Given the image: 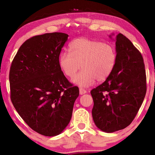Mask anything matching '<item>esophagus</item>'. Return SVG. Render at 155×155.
I'll return each instance as SVG.
<instances>
[{"mask_svg":"<svg viewBox=\"0 0 155 155\" xmlns=\"http://www.w3.org/2000/svg\"><path fill=\"white\" fill-rule=\"evenodd\" d=\"M79 91H80V94H81V95H82V94H85L86 92H87V91H86L85 89H83V88H80L79 89Z\"/></svg>","mask_w":155,"mask_h":155,"instance_id":"obj_1","label":"esophagus"}]
</instances>
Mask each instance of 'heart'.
Here are the masks:
<instances>
[{
	"instance_id": "heart-1",
	"label": "heart",
	"mask_w": 155,
	"mask_h": 155,
	"mask_svg": "<svg viewBox=\"0 0 155 155\" xmlns=\"http://www.w3.org/2000/svg\"><path fill=\"white\" fill-rule=\"evenodd\" d=\"M70 53L60 54V68L68 77L73 78L82 67L83 70L73 81L81 87L105 81L111 74L117 60V52L113 44L87 38H78L69 44Z\"/></svg>"
}]
</instances>
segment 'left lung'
<instances>
[{
    "label": "left lung",
    "mask_w": 155,
    "mask_h": 155,
    "mask_svg": "<svg viewBox=\"0 0 155 155\" xmlns=\"http://www.w3.org/2000/svg\"><path fill=\"white\" fill-rule=\"evenodd\" d=\"M115 46L117 60L111 74L91 90L94 122L106 133L130 125L146 93V70L141 52L122 33L117 35Z\"/></svg>",
    "instance_id": "obj_1"
}]
</instances>
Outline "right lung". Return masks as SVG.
<instances>
[{"mask_svg": "<svg viewBox=\"0 0 155 155\" xmlns=\"http://www.w3.org/2000/svg\"><path fill=\"white\" fill-rule=\"evenodd\" d=\"M68 34L33 36L20 47L9 70L10 98L18 114L40 134L61 133L71 120L79 95L65 77L59 58Z\"/></svg>", "mask_w": 155, "mask_h": 155, "instance_id": "right-lung-1", "label": "right lung"}]
</instances>
